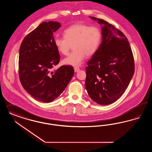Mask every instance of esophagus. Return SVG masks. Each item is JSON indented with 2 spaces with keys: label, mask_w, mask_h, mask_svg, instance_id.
Instances as JSON below:
<instances>
[{
  "label": "esophagus",
  "mask_w": 152,
  "mask_h": 152,
  "mask_svg": "<svg viewBox=\"0 0 152 152\" xmlns=\"http://www.w3.org/2000/svg\"><path fill=\"white\" fill-rule=\"evenodd\" d=\"M74 70H75V72H78V71H80V68H79V67H75L74 68Z\"/></svg>",
  "instance_id": "34e87169"
}]
</instances>
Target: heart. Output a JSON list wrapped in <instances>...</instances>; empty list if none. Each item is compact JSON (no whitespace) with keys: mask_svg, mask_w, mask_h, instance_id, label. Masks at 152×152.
I'll list each match as a JSON object with an SVG mask.
<instances>
[{"mask_svg":"<svg viewBox=\"0 0 152 152\" xmlns=\"http://www.w3.org/2000/svg\"><path fill=\"white\" fill-rule=\"evenodd\" d=\"M63 38L55 37L54 43L61 54L67 55L73 45V51L63 60V63L72 66L81 65L85 56L94 54L99 47L102 33L96 26L83 24L72 25L63 31Z\"/></svg>","mask_w":152,"mask_h":152,"instance_id":"heart-1","label":"heart"}]
</instances>
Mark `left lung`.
Here are the masks:
<instances>
[{"mask_svg":"<svg viewBox=\"0 0 152 152\" xmlns=\"http://www.w3.org/2000/svg\"><path fill=\"white\" fill-rule=\"evenodd\" d=\"M101 25L102 42L87 63L85 88L101 105L115 102L127 89L134 71L132 51L127 37L108 22L91 17Z\"/></svg>","mask_w":152,"mask_h":152,"instance_id":"1","label":"left lung"}]
</instances>
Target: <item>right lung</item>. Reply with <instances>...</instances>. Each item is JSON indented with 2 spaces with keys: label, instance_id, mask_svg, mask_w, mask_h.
I'll return each mask as SVG.
<instances>
[{
  "label": "right lung",
  "instance_id": "right-lung-1",
  "mask_svg": "<svg viewBox=\"0 0 152 152\" xmlns=\"http://www.w3.org/2000/svg\"><path fill=\"white\" fill-rule=\"evenodd\" d=\"M61 26L59 22H43L25 37L20 48V82L31 97L43 102H51L58 97L74 75L71 66L51 71L60 61L54 33Z\"/></svg>",
  "mask_w": 152,
  "mask_h": 152
}]
</instances>
